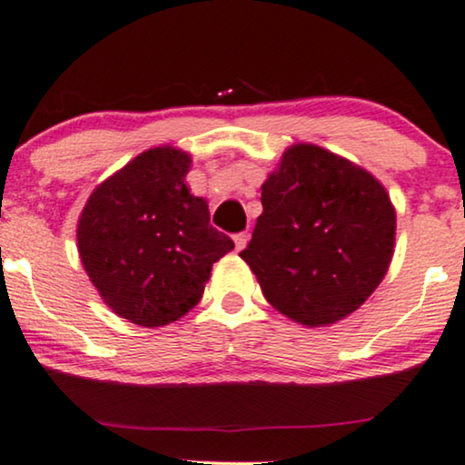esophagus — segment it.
I'll use <instances>...</instances> for the list:
<instances>
[{"label":"esophagus","mask_w":465,"mask_h":465,"mask_svg":"<svg viewBox=\"0 0 465 465\" xmlns=\"http://www.w3.org/2000/svg\"><path fill=\"white\" fill-rule=\"evenodd\" d=\"M248 239H250L248 232L234 234V248H237V252H242V250L245 248V245H248Z\"/></svg>","instance_id":"esophagus-1"}]
</instances>
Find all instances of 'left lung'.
I'll return each instance as SVG.
<instances>
[{"label":"left lung","mask_w":465,"mask_h":465,"mask_svg":"<svg viewBox=\"0 0 465 465\" xmlns=\"http://www.w3.org/2000/svg\"><path fill=\"white\" fill-rule=\"evenodd\" d=\"M262 213L242 254L265 300L323 328L358 311L394 254L397 213L371 172L314 144L289 146L261 187Z\"/></svg>","instance_id":"1"}]
</instances>
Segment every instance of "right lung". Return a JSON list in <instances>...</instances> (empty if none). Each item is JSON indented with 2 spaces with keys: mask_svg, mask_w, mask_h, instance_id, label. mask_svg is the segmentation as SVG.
<instances>
[{
  "mask_svg": "<svg viewBox=\"0 0 465 465\" xmlns=\"http://www.w3.org/2000/svg\"><path fill=\"white\" fill-rule=\"evenodd\" d=\"M192 157L154 146L103 181L77 222L90 282L118 317L144 328L179 321L200 302L213 262L234 248L209 204L185 185Z\"/></svg>",
  "mask_w": 465,
  "mask_h": 465,
  "instance_id": "add662e5",
  "label": "right lung"
}]
</instances>
